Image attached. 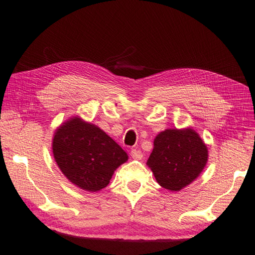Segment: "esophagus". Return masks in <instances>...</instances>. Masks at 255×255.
<instances>
[{"label":"esophagus","mask_w":255,"mask_h":255,"mask_svg":"<svg viewBox=\"0 0 255 255\" xmlns=\"http://www.w3.org/2000/svg\"><path fill=\"white\" fill-rule=\"evenodd\" d=\"M130 156L132 157L133 159H138V160H140V159L142 158V152H141L140 150H138V149H131V151H130Z\"/></svg>","instance_id":"obj_1"}]
</instances>
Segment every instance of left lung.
<instances>
[{"label":"left lung","instance_id":"8db88e82","mask_svg":"<svg viewBox=\"0 0 255 255\" xmlns=\"http://www.w3.org/2000/svg\"><path fill=\"white\" fill-rule=\"evenodd\" d=\"M207 159L205 142L193 128H175L156 136L147 166L161 187L178 192L200 176Z\"/></svg>","mask_w":255,"mask_h":255}]
</instances>
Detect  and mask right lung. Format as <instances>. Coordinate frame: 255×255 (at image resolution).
Here are the masks:
<instances>
[{
	"instance_id": "1",
	"label": "right lung",
	"mask_w": 255,
	"mask_h": 255,
	"mask_svg": "<svg viewBox=\"0 0 255 255\" xmlns=\"http://www.w3.org/2000/svg\"><path fill=\"white\" fill-rule=\"evenodd\" d=\"M55 163L69 182L87 192H98L112 179L128 155L112 137L79 116L55 129L52 139Z\"/></svg>"
}]
</instances>
